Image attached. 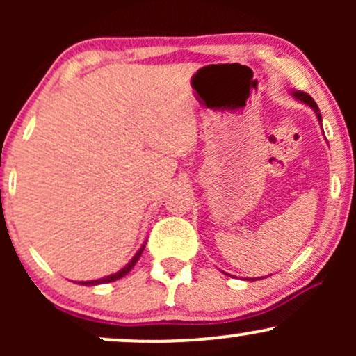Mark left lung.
Instances as JSON below:
<instances>
[{
    "instance_id": "1",
    "label": "left lung",
    "mask_w": 356,
    "mask_h": 356,
    "mask_svg": "<svg viewBox=\"0 0 356 356\" xmlns=\"http://www.w3.org/2000/svg\"><path fill=\"white\" fill-rule=\"evenodd\" d=\"M291 95L295 97L296 100L303 102V104L308 105V107H312V108L314 110V113H316V118H318V122H320V124H321V113H320V108H318L316 102H314V100L312 99V97L308 95V93H305V92H296V90H293V93H291Z\"/></svg>"
}]
</instances>
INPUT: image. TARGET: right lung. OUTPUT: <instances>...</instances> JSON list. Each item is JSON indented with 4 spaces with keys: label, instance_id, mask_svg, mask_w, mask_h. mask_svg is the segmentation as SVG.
<instances>
[{
    "label": "right lung",
    "instance_id": "add662e5",
    "mask_svg": "<svg viewBox=\"0 0 356 356\" xmlns=\"http://www.w3.org/2000/svg\"><path fill=\"white\" fill-rule=\"evenodd\" d=\"M144 249H145V244H142V248L138 249V251L136 252V256H134L132 259H130L129 263H127L125 266L120 269V271L113 273V275H110V276L100 277V280H92V281H79V284H81V286H97V284L112 283V281H117V280H120V277H124V276L127 275V273L130 271V269H132L134 266H136V263H137V261H138V257L142 256V252H144Z\"/></svg>",
    "mask_w": 356,
    "mask_h": 356
}]
</instances>
